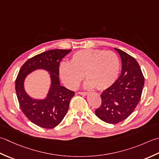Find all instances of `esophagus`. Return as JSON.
<instances>
[{
  "instance_id": "obj_1",
  "label": "esophagus",
  "mask_w": 159,
  "mask_h": 159,
  "mask_svg": "<svg viewBox=\"0 0 159 159\" xmlns=\"http://www.w3.org/2000/svg\"><path fill=\"white\" fill-rule=\"evenodd\" d=\"M78 93L80 95H86L87 94H88L87 92H78Z\"/></svg>"
}]
</instances>
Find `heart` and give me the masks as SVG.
I'll return each instance as SVG.
<instances>
[{
	"label": "heart",
	"instance_id": "b5f03b06",
	"mask_svg": "<svg viewBox=\"0 0 159 159\" xmlns=\"http://www.w3.org/2000/svg\"><path fill=\"white\" fill-rule=\"evenodd\" d=\"M120 70L118 56L111 51L84 49L74 53L69 63H62L60 73L64 84L75 89L84 78L87 87L106 90L115 82Z\"/></svg>",
	"mask_w": 159,
	"mask_h": 159
}]
</instances>
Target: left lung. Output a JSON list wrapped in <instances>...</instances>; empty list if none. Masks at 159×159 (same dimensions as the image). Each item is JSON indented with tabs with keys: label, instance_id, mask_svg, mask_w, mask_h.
Returning a JSON list of instances; mask_svg holds the SVG:
<instances>
[{
	"label": "left lung",
	"instance_id": "obj_1",
	"mask_svg": "<svg viewBox=\"0 0 159 159\" xmlns=\"http://www.w3.org/2000/svg\"><path fill=\"white\" fill-rule=\"evenodd\" d=\"M115 49L121 59V74L103 90L101 106L95 111L98 117L111 124L124 121L132 114L140 101L145 82L137 61L124 51Z\"/></svg>",
	"mask_w": 159,
	"mask_h": 159
}]
</instances>
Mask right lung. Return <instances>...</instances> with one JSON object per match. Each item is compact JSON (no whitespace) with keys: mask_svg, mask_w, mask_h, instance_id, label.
<instances>
[{"mask_svg":"<svg viewBox=\"0 0 159 159\" xmlns=\"http://www.w3.org/2000/svg\"><path fill=\"white\" fill-rule=\"evenodd\" d=\"M70 51V49L45 51L26 61L19 70L15 83L19 105L25 115L41 128L51 129L60 124L66 115L70 99L75 95V92L60 85L58 76L60 61ZM37 69L46 70L50 74V89L44 100L31 98L24 88L25 77Z\"/></svg>","mask_w":159,"mask_h":159,"instance_id":"add662e5","label":"right lung"}]
</instances>
